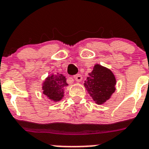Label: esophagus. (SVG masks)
<instances>
[{
    "instance_id": "esophagus-1",
    "label": "esophagus",
    "mask_w": 149,
    "mask_h": 149,
    "mask_svg": "<svg viewBox=\"0 0 149 149\" xmlns=\"http://www.w3.org/2000/svg\"><path fill=\"white\" fill-rule=\"evenodd\" d=\"M74 78L77 81H81L82 80V76L80 74H75V75L74 76Z\"/></svg>"
}]
</instances>
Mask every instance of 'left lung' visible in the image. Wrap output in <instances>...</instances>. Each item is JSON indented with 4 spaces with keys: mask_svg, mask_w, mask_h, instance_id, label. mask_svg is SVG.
Returning a JSON list of instances; mask_svg holds the SVG:
<instances>
[{
    "mask_svg": "<svg viewBox=\"0 0 149 149\" xmlns=\"http://www.w3.org/2000/svg\"><path fill=\"white\" fill-rule=\"evenodd\" d=\"M85 87L97 104H102L115 92L116 79L110 70L96 64L88 74Z\"/></svg>",
    "mask_w": 149,
    "mask_h": 149,
    "instance_id": "8db88e82",
    "label": "left lung"
}]
</instances>
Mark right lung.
Listing matches in <instances>:
<instances>
[{"mask_svg": "<svg viewBox=\"0 0 149 149\" xmlns=\"http://www.w3.org/2000/svg\"><path fill=\"white\" fill-rule=\"evenodd\" d=\"M67 85L66 78L61 74L49 76L43 82V94L54 101H59L64 96V88Z\"/></svg>", "mask_w": 149, "mask_h": 149, "instance_id": "add662e5", "label": "right lung"}]
</instances>
